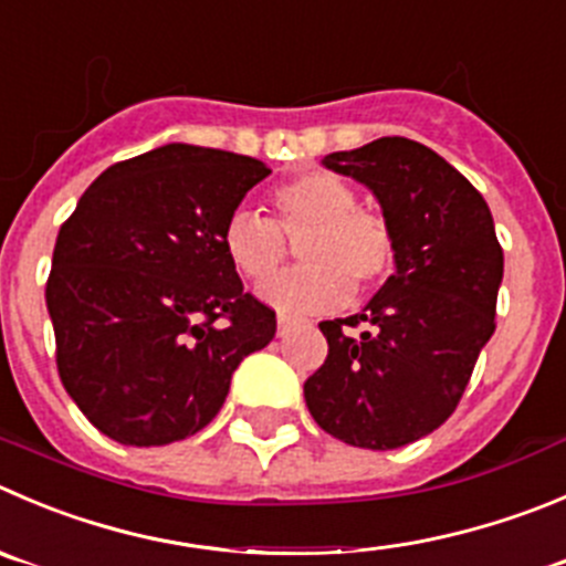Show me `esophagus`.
I'll list each match as a JSON object with an SVG mask.
<instances>
[{"instance_id":"obj_1","label":"esophagus","mask_w":566,"mask_h":566,"mask_svg":"<svg viewBox=\"0 0 566 566\" xmlns=\"http://www.w3.org/2000/svg\"><path fill=\"white\" fill-rule=\"evenodd\" d=\"M294 325H297V319H294V316L277 314V336H286Z\"/></svg>"}]
</instances>
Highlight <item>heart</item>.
Returning <instances> with one entry per match:
<instances>
[{"instance_id":"obj_1","label":"heart","mask_w":566,"mask_h":566,"mask_svg":"<svg viewBox=\"0 0 566 566\" xmlns=\"http://www.w3.org/2000/svg\"><path fill=\"white\" fill-rule=\"evenodd\" d=\"M277 222L235 208L222 228V247L239 274L261 280L300 242L303 266L263 280L258 297L277 311H333L349 289H375L395 263V235L380 213L358 206L353 186L331 171H308L274 188Z\"/></svg>"}]
</instances>
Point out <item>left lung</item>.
Here are the masks:
<instances>
[{
	"label": "left lung",
	"mask_w": 566,
	"mask_h": 566,
	"mask_svg": "<svg viewBox=\"0 0 566 566\" xmlns=\"http://www.w3.org/2000/svg\"><path fill=\"white\" fill-rule=\"evenodd\" d=\"M322 166L375 193L395 235V274L360 314L322 322L327 358L305 380V406L353 448L395 450L459 406L494 333L503 250L486 199L424 144L378 138ZM360 321V337L343 333Z\"/></svg>",
	"instance_id": "1"
}]
</instances>
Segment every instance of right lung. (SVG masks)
<instances>
[{
  "mask_svg": "<svg viewBox=\"0 0 566 566\" xmlns=\"http://www.w3.org/2000/svg\"><path fill=\"white\" fill-rule=\"evenodd\" d=\"M266 175L247 155L166 144L102 171L57 233V373L118 444L206 428L241 360L274 338V311L244 294L222 247L224 219Z\"/></svg>",
  "mask_w": 566,
  "mask_h": 566,
  "instance_id": "obj_1",
  "label": "right lung"
}]
</instances>
